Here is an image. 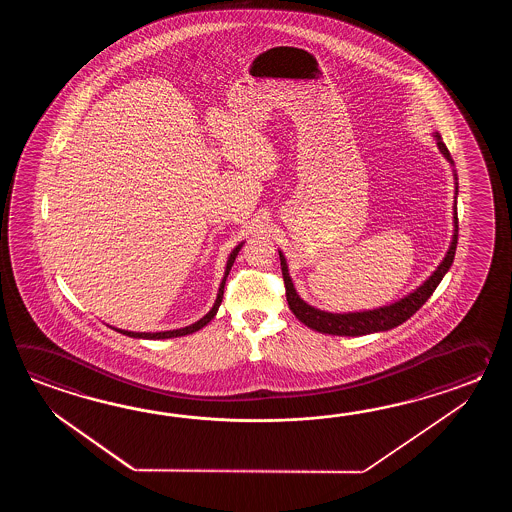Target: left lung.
Here are the masks:
<instances>
[{
  "instance_id": "obj_1",
  "label": "left lung",
  "mask_w": 512,
  "mask_h": 512,
  "mask_svg": "<svg viewBox=\"0 0 512 512\" xmlns=\"http://www.w3.org/2000/svg\"><path fill=\"white\" fill-rule=\"evenodd\" d=\"M437 141L439 152L445 155L446 161L454 164L450 152L445 146V142L441 139L439 133L434 135ZM457 247V210L454 207V238L450 243V249L446 252L445 258L439 263V267L435 269L434 274L426 280L421 287H417L414 293L408 294L401 298L395 304L384 305L379 309H371V311H360V313H327L320 311L313 305L305 304L304 300L296 294L293 280L289 276L287 269V261L280 252V261H282L283 283H285V294H287V304L289 309L293 311L294 316L311 329H315L318 333H326V335H338V337H360V335H370L377 331H388L392 327L401 326L410 316L415 315L426 300L432 296L435 287L441 283L445 276L454 256H456Z\"/></svg>"
}]
</instances>
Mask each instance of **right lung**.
I'll return each instance as SVG.
<instances>
[{"label":"right lung","mask_w":512,"mask_h":512,"mask_svg":"<svg viewBox=\"0 0 512 512\" xmlns=\"http://www.w3.org/2000/svg\"><path fill=\"white\" fill-rule=\"evenodd\" d=\"M241 245H243V243H240V245H238L234 251L230 252L229 261H227V271H225V276H223V282H221V285H219V293L218 298H216V302H214L212 309L208 311L207 315L203 316L201 320H197L196 324H192V326L181 327V329H174V331H161V333H133V331H124V329H117V331L122 333V335H128V337L159 340V338L185 337V335L196 333V331H199L201 327L207 326L208 322H210V320L216 316V313H218L219 305H221V300H223V289H225L227 276H229L230 269H232V265H234V260H236L238 252H240Z\"/></svg>","instance_id":"right-lung-1"}]
</instances>
